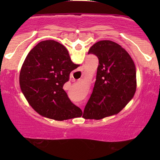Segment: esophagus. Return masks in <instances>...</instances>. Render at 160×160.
I'll return each instance as SVG.
<instances>
[{
  "label": "esophagus",
  "mask_w": 160,
  "mask_h": 160,
  "mask_svg": "<svg viewBox=\"0 0 160 160\" xmlns=\"http://www.w3.org/2000/svg\"><path fill=\"white\" fill-rule=\"evenodd\" d=\"M84 70H85V68H84V66H82V68H81V71H84V72H83V73H84Z\"/></svg>",
  "instance_id": "esophagus-1"
}]
</instances>
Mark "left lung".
I'll return each instance as SVG.
<instances>
[{
	"label": "left lung",
	"mask_w": 160,
	"mask_h": 160,
	"mask_svg": "<svg viewBox=\"0 0 160 160\" xmlns=\"http://www.w3.org/2000/svg\"><path fill=\"white\" fill-rule=\"evenodd\" d=\"M88 54L97 56L99 65L83 117L100 119L119 113L134 96L137 85L135 66L128 52L111 41L95 43Z\"/></svg>",
	"instance_id": "left-lung-1"
}]
</instances>
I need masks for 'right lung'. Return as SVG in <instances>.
Returning a JSON list of instances; mask_svg holds the SVG:
<instances>
[{"mask_svg": "<svg viewBox=\"0 0 160 160\" xmlns=\"http://www.w3.org/2000/svg\"><path fill=\"white\" fill-rule=\"evenodd\" d=\"M78 66L58 41H43L35 46L19 74L21 90L32 108L39 114L58 121L81 117L82 110L63 89L71 72Z\"/></svg>", "mask_w": 160, "mask_h": 160, "instance_id": "add662e5", "label": "right lung"}]
</instances>
